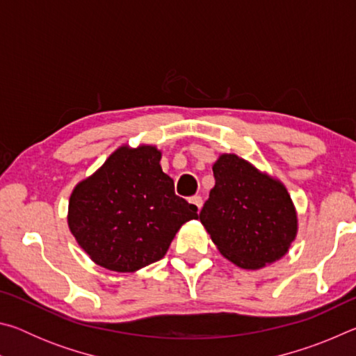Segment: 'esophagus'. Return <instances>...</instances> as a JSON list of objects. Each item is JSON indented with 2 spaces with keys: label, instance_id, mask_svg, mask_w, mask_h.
<instances>
[{
  "label": "esophagus",
  "instance_id": "34e87169",
  "mask_svg": "<svg viewBox=\"0 0 356 356\" xmlns=\"http://www.w3.org/2000/svg\"><path fill=\"white\" fill-rule=\"evenodd\" d=\"M190 202L193 204V206H195L197 210H201V207H202V197L201 196H191L190 197Z\"/></svg>",
  "mask_w": 356,
  "mask_h": 356
}]
</instances>
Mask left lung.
I'll return each mask as SVG.
<instances>
[{
    "instance_id": "left-lung-1",
    "label": "left lung",
    "mask_w": 356,
    "mask_h": 356,
    "mask_svg": "<svg viewBox=\"0 0 356 356\" xmlns=\"http://www.w3.org/2000/svg\"><path fill=\"white\" fill-rule=\"evenodd\" d=\"M213 177L200 220L221 254L251 270L284 256L297 234L284 186L234 154L220 156Z\"/></svg>"
}]
</instances>
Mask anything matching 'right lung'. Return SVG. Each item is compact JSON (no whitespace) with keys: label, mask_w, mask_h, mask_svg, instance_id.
I'll list each match as a JSON object with an SVG mask.
<instances>
[{"label":"right lung","mask_w":356,"mask_h":356,"mask_svg":"<svg viewBox=\"0 0 356 356\" xmlns=\"http://www.w3.org/2000/svg\"><path fill=\"white\" fill-rule=\"evenodd\" d=\"M160 159L154 146H124L72 193L69 227L100 267L124 273L160 261L180 226L200 216Z\"/></svg>","instance_id":"add662e5"}]
</instances>
